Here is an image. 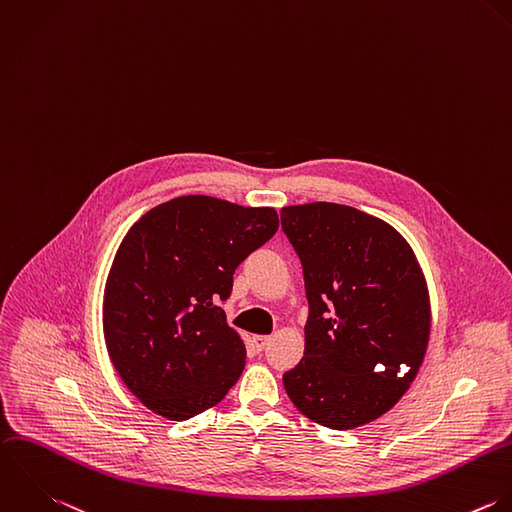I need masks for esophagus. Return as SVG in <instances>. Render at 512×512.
<instances>
[{
    "label": "esophagus",
    "mask_w": 512,
    "mask_h": 512,
    "mask_svg": "<svg viewBox=\"0 0 512 512\" xmlns=\"http://www.w3.org/2000/svg\"><path fill=\"white\" fill-rule=\"evenodd\" d=\"M270 341V336H252V343L256 347V351H262Z\"/></svg>",
    "instance_id": "obj_1"
}]
</instances>
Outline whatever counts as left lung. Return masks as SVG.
Wrapping results in <instances>:
<instances>
[{
    "instance_id": "obj_1",
    "label": "left lung",
    "mask_w": 512,
    "mask_h": 512,
    "mask_svg": "<svg viewBox=\"0 0 512 512\" xmlns=\"http://www.w3.org/2000/svg\"><path fill=\"white\" fill-rule=\"evenodd\" d=\"M308 296L306 349L284 373L292 403L330 429L387 413L415 379L429 343L427 282L387 222L334 202L280 210Z\"/></svg>"
}]
</instances>
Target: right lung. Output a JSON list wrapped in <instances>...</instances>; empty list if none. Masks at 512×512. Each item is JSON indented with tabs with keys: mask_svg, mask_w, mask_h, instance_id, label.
Returning a JSON list of instances; mask_svg holds the SVG:
<instances>
[{
	"mask_svg": "<svg viewBox=\"0 0 512 512\" xmlns=\"http://www.w3.org/2000/svg\"><path fill=\"white\" fill-rule=\"evenodd\" d=\"M278 224L274 208L190 194L127 232L105 286L103 332L121 379L151 411L186 421L238 381L246 347L220 302Z\"/></svg>",
	"mask_w": 512,
	"mask_h": 512,
	"instance_id": "add662e5",
	"label": "right lung"
}]
</instances>
